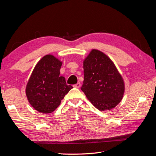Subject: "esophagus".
Returning <instances> with one entry per match:
<instances>
[{
    "instance_id": "esophagus-1",
    "label": "esophagus",
    "mask_w": 156,
    "mask_h": 156,
    "mask_svg": "<svg viewBox=\"0 0 156 156\" xmlns=\"http://www.w3.org/2000/svg\"><path fill=\"white\" fill-rule=\"evenodd\" d=\"M73 87H75V88H79L80 87H81V83H77V84H74Z\"/></svg>"
}]
</instances>
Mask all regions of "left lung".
<instances>
[{"mask_svg": "<svg viewBox=\"0 0 156 156\" xmlns=\"http://www.w3.org/2000/svg\"><path fill=\"white\" fill-rule=\"evenodd\" d=\"M84 81L81 87L93 105L100 111L110 110L120 102L124 83L111 60L93 49L84 60Z\"/></svg>", "mask_w": 156, "mask_h": 156, "instance_id": "8db88e82", "label": "left lung"}]
</instances>
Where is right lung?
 I'll list each match as a JSON object with an SVG mask.
<instances>
[{"label":"right lung","mask_w":156,"mask_h":156,"mask_svg":"<svg viewBox=\"0 0 156 156\" xmlns=\"http://www.w3.org/2000/svg\"><path fill=\"white\" fill-rule=\"evenodd\" d=\"M62 62L51 55L44 56L35 66L26 87L30 105L43 113L53 112L73 87L60 76Z\"/></svg>","instance_id":"right-lung-1"}]
</instances>
